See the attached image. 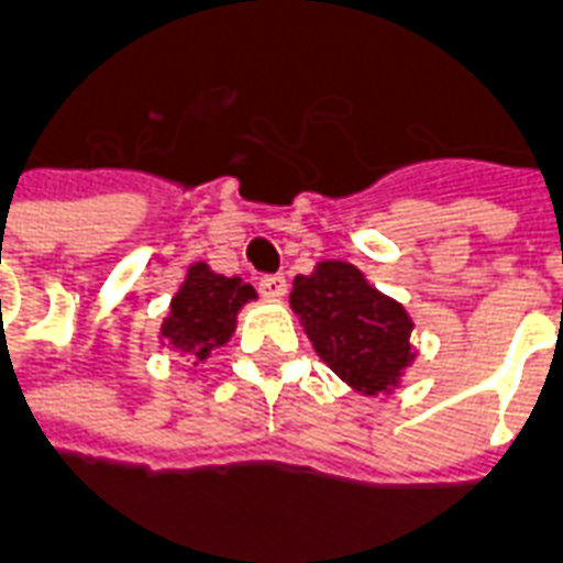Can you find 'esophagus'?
I'll return each instance as SVG.
<instances>
[{"label":"esophagus","mask_w":563,"mask_h":563,"mask_svg":"<svg viewBox=\"0 0 563 563\" xmlns=\"http://www.w3.org/2000/svg\"><path fill=\"white\" fill-rule=\"evenodd\" d=\"M257 290L269 299H278L287 294V282L285 276H261L257 278Z\"/></svg>","instance_id":"34e87169"}]
</instances>
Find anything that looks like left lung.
<instances>
[{
    "instance_id": "left-lung-1",
    "label": "left lung",
    "mask_w": 563,
    "mask_h": 563,
    "mask_svg": "<svg viewBox=\"0 0 563 563\" xmlns=\"http://www.w3.org/2000/svg\"><path fill=\"white\" fill-rule=\"evenodd\" d=\"M290 306L320 358L365 395L386 391L412 362L407 311L367 285L356 266L317 264L311 276L294 278Z\"/></svg>"
}]
</instances>
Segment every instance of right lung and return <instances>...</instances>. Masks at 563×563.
I'll use <instances>...</instances> for the list:
<instances>
[{
  "label": "right lung",
  "instance_id": "add662e5",
  "mask_svg": "<svg viewBox=\"0 0 563 563\" xmlns=\"http://www.w3.org/2000/svg\"><path fill=\"white\" fill-rule=\"evenodd\" d=\"M255 299V287L210 273L205 264H196L172 299V314L163 323V338L168 350L189 353L192 358H207L234 332L236 311L243 302Z\"/></svg>",
  "mask_w": 563,
  "mask_h": 563
}]
</instances>
